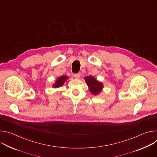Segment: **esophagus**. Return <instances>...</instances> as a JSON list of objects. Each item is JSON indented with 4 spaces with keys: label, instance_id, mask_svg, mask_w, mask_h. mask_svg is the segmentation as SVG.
Returning <instances> with one entry per match:
<instances>
[{
    "label": "esophagus",
    "instance_id": "obj_1",
    "mask_svg": "<svg viewBox=\"0 0 157 157\" xmlns=\"http://www.w3.org/2000/svg\"><path fill=\"white\" fill-rule=\"evenodd\" d=\"M80 76H81V74H80L79 73H76V74H75V75H74V76H75V78H76V79H78V78H79Z\"/></svg>",
    "mask_w": 157,
    "mask_h": 157
}]
</instances>
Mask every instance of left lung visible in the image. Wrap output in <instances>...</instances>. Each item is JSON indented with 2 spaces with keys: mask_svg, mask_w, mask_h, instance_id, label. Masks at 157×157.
Here are the masks:
<instances>
[{
  "mask_svg": "<svg viewBox=\"0 0 157 157\" xmlns=\"http://www.w3.org/2000/svg\"><path fill=\"white\" fill-rule=\"evenodd\" d=\"M85 81L89 87V90L93 94H99L103 89V84L94 77L89 76L85 78Z\"/></svg>",
  "mask_w": 157,
  "mask_h": 157,
  "instance_id": "1",
  "label": "left lung"
}]
</instances>
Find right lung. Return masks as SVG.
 Returning a JSON list of instances; mask_svg holds the SVG:
<instances>
[{"instance_id":"1","label":"right lung","mask_w":157,"mask_h":157,"mask_svg":"<svg viewBox=\"0 0 157 157\" xmlns=\"http://www.w3.org/2000/svg\"><path fill=\"white\" fill-rule=\"evenodd\" d=\"M68 78L66 76H62L61 77H59L56 79V81L55 83L53 84V87H55V88H57V87H59L62 86L63 85V84L64 83V82L66 81V79Z\"/></svg>"}]
</instances>
